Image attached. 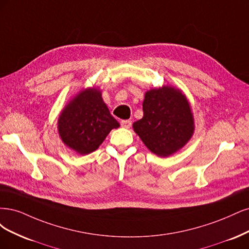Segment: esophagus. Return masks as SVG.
<instances>
[{"mask_svg": "<svg viewBox=\"0 0 249 249\" xmlns=\"http://www.w3.org/2000/svg\"><path fill=\"white\" fill-rule=\"evenodd\" d=\"M131 121L130 120H122L121 121V126L123 128H130L131 127Z\"/></svg>", "mask_w": 249, "mask_h": 249, "instance_id": "esophagus-1", "label": "esophagus"}]
</instances>
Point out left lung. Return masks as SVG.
Wrapping results in <instances>:
<instances>
[{
	"label": "left lung",
	"mask_w": 249,
	"mask_h": 249,
	"mask_svg": "<svg viewBox=\"0 0 249 249\" xmlns=\"http://www.w3.org/2000/svg\"><path fill=\"white\" fill-rule=\"evenodd\" d=\"M143 116L133 129L147 148L158 156H170L181 149L194 133V117L189 103L172 87L152 89L142 102Z\"/></svg>",
	"instance_id": "left-lung-1"
}]
</instances>
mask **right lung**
<instances>
[{
    "mask_svg": "<svg viewBox=\"0 0 249 249\" xmlns=\"http://www.w3.org/2000/svg\"><path fill=\"white\" fill-rule=\"evenodd\" d=\"M58 124L64 143L82 155L95 151L120 125L95 89H87L74 97L62 111Z\"/></svg>",
    "mask_w": 249,
    "mask_h": 249,
    "instance_id": "add662e5",
    "label": "right lung"
}]
</instances>
